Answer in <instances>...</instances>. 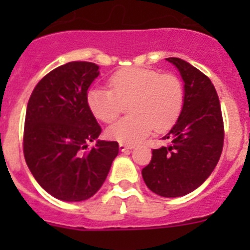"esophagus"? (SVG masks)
<instances>
[{
    "label": "esophagus",
    "mask_w": 250,
    "mask_h": 250,
    "mask_svg": "<svg viewBox=\"0 0 250 250\" xmlns=\"http://www.w3.org/2000/svg\"><path fill=\"white\" fill-rule=\"evenodd\" d=\"M119 147H120V151H126V150H131L134 146H132V145L123 144V143H121V144L119 145Z\"/></svg>",
    "instance_id": "esophagus-1"
}]
</instances>
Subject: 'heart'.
<instances>
[{
    "mask_svg": "<svg viewBox=\"0 0 250 250\" xmlns=\"http://www.w3.org/2000/svg\"><path fill=\"white\" fill-rule=\"evenodd\" d=\"M109 87L89 90L86 103L98 120L111 123L120 114L123 103L130 100L127 111L132 115L107 129V136L123 144H136L154 129L165 131L171 127L184 105L182 81L151 68H123L110 77Z\"/></svg>",
    "mask_w": 250,
    "mask_h": 250,
    "instance_id": "heart-1",
    "label": "heart"
}]
</instances>
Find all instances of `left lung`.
Returning a JSON list of instances; mask_svg holds the SVG:
<instances>
[{
  "instance_id": "obj_1",
  "label": "left lung",
  "mask_w": 250,
  "mask_h": 250,
  "mask_svg": "<svg viewBox=\"0 0 250 250\" xmlns=\"http://www.w3.org/2000/svg\"><path fill=\"white\" fill-rule=\"evenodd\" d=\"M184 83V105L163 140L167 146L152 150L141 171L152 193L178 198L195 190L215 169L224 143L222 110L215 87L202 71L178 57H167Z\"/></svg>"
}]
</instances>
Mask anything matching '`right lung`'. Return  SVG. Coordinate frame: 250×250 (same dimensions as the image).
Listing matches in <instances>:
<instances>
[{"label": "right lung", "instance_id": "obj_1", "mask_svg": "<svg viewBox=\"0 0 250 250\" xmlns=\"http://www.w3.org/2000/svg\"><path fill=\"white\" fill-rule=\"evenodd\" d=\"M99 74V66L86 61L59 66L37 83L27 104L26 164L36 182L63 202H83L98 193L119 154L116 141L98 140L101 127L86 103Z\"/></svg>", "mask_w": 250, "mask_h": 250}]
</instances>
